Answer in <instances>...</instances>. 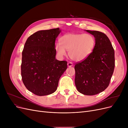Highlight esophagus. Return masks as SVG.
Segmentation results:
<instances>
[{
    "instance_id": "34e87169",
    "label": "esophagus",
    "mask_w": 128,
    "mask_h": 128,
    "mask_svg": "<svg viewBox=\"0 0 128 128\" xmlns=\"http://www.w3.org/2000/svg\"><path fill=\"white\" fill-rule=\"evenodd\" d=\"M67 65H68V66L69 67H72V66H73L72 63V62H68V63L67 64Z\"/></svg>"
}]
</instances>
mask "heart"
Instances as JSON below:
<instances>
[{"instance_id": "1", "label": "heart", "mask_w": 128, "mask_h": 128, "mask_svg": "<svg viewBox=\"0 0 128 128\" xmlns=\"http://www.w3.org/2000/svg\"><path fill=\"white\" fill-rule=\"evenodd\" d=\"M60 43L55 45L57 54L62 58L67 56V51L71 59L76 62L82 61L90 56L95 47L96 41L90 34L68 33L60 38Z\"/></svg>"}]
</instances>
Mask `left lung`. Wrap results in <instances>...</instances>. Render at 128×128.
Segmentation results:
<instances>
[{
	"instance_id": "obj_1",
	"label": "left lung",
	"mask_w": 128,
	"mask_h": 128,
	"mask_svg": "<svg viewBox=\"0 0 128 128\" xmlns=\"http://www.w3.org/2000/svg\"><path fill=\"white\" fill-rule=\"evenodd\" d=\"M86 31L95 38V47L87 59L75 66V83L80 94L92 96L104 91L109 86L115 67L114 50L105 34Z\"/></svg>"
}]
</instances>
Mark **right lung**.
Segmentation results:
<instances>
[{
    "instance_id": "obj_1",
    "label": "right lung",
    "mask_w": 128,
    "mask_h": 128,
    "mask_svg": "<svg viewBox=\"0 0 128 128\" xmlns=\"http://www.w3.org/2000/svg\"><path fill=\"white\" fill-rule=\"evenodd\" d=\"M59 28L40 30L27 39L22 51L21 76L28 90L39 96L51 94L67 68L66 61L56 59L55 41Z\"/></svg>"
}]
</instances>
